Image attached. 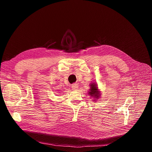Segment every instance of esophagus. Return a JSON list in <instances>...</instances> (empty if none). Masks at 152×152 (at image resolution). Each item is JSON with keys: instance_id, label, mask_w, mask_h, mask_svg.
Returning <instances> with one entry per match:
<instances>
[{"instance_id": "34e87169", "label": "esophagus", "mask_w": 152, "mask_h": 152, "mask_svg": "<svg viewBox=\"0 0 152 152\" xmlns=\"http://www.w3.org/2000/svg\"><path fill=\"white\" fill-rule=\"evenodd\" d=\"M71 87H72V89L73 90H76L78 88V85L77 84V83H75V84L72 85Z\"/></svg>"}]
</instances>
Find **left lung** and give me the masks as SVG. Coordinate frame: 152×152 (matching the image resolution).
I'll return each mask as SVG.
<instances>
[{"label": "left lung", "instance_id": "left-lung-1", "mask_svg": "<svg viewBox=\"0 0 152 152\" xmlns=\"http://www.w3.org/2000/svg\"><path fill=\"white\" fill-rule=\"evenodd\" d=\"M90 89L88 92V95L91 96V97H94V101L98 100L100 96V91H99V88H98L97 84L95 83L92 82L90 83Z\"/></svg>", "mask_w": 152, "mask_h": 152}]
</instances>
